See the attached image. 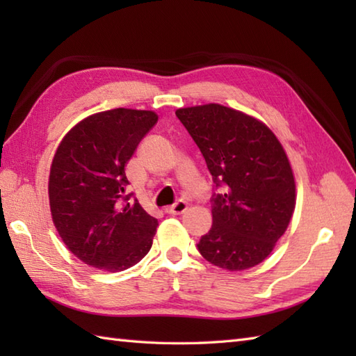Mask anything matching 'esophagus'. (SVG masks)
I'll use <instances>...</instances> for the list:
<instances>
[{"mask_svg": "<svg viewBox=\"0 0 356 356\" xmlns=\"http://www.w3.org/2000/svg\"><path fill=\"white\" fill-rule=\"evenodd\" d=\"M186 209H188V203L185 200H177L176 203H174V205H171L170 208H166V213L179 216V214H184Z\"/></svg>", "mask_w": 356, "mask_h": 356, "instance_id": "34e87169", "label": "esophagus"}]
</instances>
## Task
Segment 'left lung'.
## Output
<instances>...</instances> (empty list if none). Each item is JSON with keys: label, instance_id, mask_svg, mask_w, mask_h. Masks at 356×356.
Returning a JSON list of instances; mask_svg holds the SVG:
<instances>
[{"label": "left lung", "instance_id": "left-lung-1", "mask_svg": "<svg viewBox=\"0 0 356 356\" xmlns=\"http://www.w3.org/2000/svg\"><path fill=\"white\" fill-rule=\"evenodd\" d=\"M176 116L200 148L216 186L213 226L199 241L202 257L237 272L261 263L289 226L295 177L270 128L220 104L177 108Z\"/></svg>", "mask_w": 356, "mask_h": 356}]
</instances>
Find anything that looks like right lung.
Instances as JSON below:
<instances>
[{
  "instance_id": "1",
  "label": "right lung",
  "mask_w": 356,
  "mask_h": 356,
  "mask_svg": "<svg viewBox=\"0 0 356 356\" xmlns=\"http://www.w3.org/2000/svg\"><path fill=\"white\" fill-rule=\"evenodd\" d=\"M157 118L151 110L95 113L59 142L49 176L51 220L67 249L88 266L125 270L153 245L157 218L130 202L125 166Z\"/></svg>"
}]
</instances>
